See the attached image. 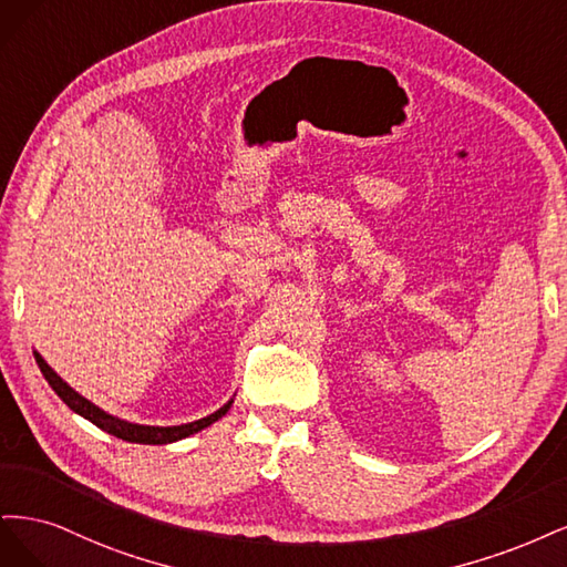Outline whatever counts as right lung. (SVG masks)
Returning a JSON list of instances; mask_svg holds the SVG:
<instances>
[{
	"instance_id": "1",
	"label": "right lung",
	"mask_w": 567,
	"mask_h": 567,
	"mask_svg": "<svg viewBox=\"0 0 567 567\" xmlns=\"http://www.w3.org/2000/svg\"><path fill=\"white\" fill-rule=\"evenodd\" d=\"M34 360H38L44 379L49 381V386L56 391V395L63 400V403L72 412L89 419V422L94 424V426H99L101 431L111 433L115 437H122V441H126V443L169 445V443H176V441H184V437H188V435H193L197 431L212 426L214 422H218V419H221L230 410V405H233V398H230L224 408H218L209 416H203V419H197V422H188V424H181V426H145V424H134V422H126V419H120V416H115L111 412L101 410L99 405L91 403V400H86L82 393H78L75 389L70 386L68 381H63L56 372L49 368V362L38 351H34Z\"/></svg>"
}]
</instances>
